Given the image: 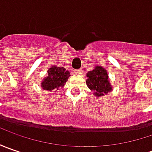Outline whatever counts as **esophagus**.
Returning <instances> with one entry per match:
<instances>
[{
  "instance_id": "1",
  "label": "esophagus",
  "mask_w": 152,
  "mask_h": 152,
  "mask_svg": "<svg viewBox=\"0 0 152 152\" xmlns=\"http://www.w3.org/2000/svg\"><path fill=\"white\" fill-rule=\"evenodd\" d=\"M74 73H77V74H81V73H82V69H77V70H74Z\"/></svg>"
}]
</instances>
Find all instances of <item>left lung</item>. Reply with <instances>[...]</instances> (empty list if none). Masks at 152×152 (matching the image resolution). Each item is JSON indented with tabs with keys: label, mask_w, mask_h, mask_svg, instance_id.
Wrapping results in <instances>:
<instances>
[{
	"label": "left lung",
	"mask_w": 152,
	"mask_h": 152,
	"mask_svg": "<svg viewBox=\"0 0 152 152\" xmlns=\"http://www.w3.org/2000/svg\"><path fill=\"white\" fill-rule=\"evenodd\" d=\"M86 85L96 97L104 96L113 91L107 71L102 66H96L86 74Z\"/></svg>",
	"instance_id": "left-lung-1"
}]
</instances>
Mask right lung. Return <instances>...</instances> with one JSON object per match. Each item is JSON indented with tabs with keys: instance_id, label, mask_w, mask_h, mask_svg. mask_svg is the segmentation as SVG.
<instances>
[{
	"instance_id": "obj_1",
	"label": "right lung",
	"mask_w": 152,
	"mask_h": 152,
	"mask_svg": "<svg viewBox=\"0 0 152 152\" xmlns=\"http://www.w3.org/2000/svg\"><path fill=\"white\" fill-rule=\"evenodd\" d=\"M47 76L40 83L41 88L47 91L63 87L70 76V73L65 67H59L56 65L50 67L47 70Z\"/></svg>"
}]
</instances>
